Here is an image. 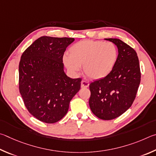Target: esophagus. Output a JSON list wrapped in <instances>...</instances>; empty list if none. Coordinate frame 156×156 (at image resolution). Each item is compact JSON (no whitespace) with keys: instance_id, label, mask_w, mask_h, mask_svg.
Masks as SVG:
<instances>
[{"instance_id":"obj_1","label":"esophagus","mask_w":156,"mask_h":156,"mask_svg":"<svg viewBox=\"0 0 156 156\" xmlns=\"http://www.w3.org/2000/svg\"><path fill=\"white\" fill-rule=\"evenodd\" d=\"M81 86L82 88H88L89 86V83L87 82L86 81H82L81 83Z\"/></svg>"}]
</instances>
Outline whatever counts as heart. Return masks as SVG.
I'll list each match as a JSON object with an SVG mask.
<instances>
[{"label": "heart", "mask_w": 156, "mask_h": 156, "mask_svg": "<svg viewBox=\"0 0 156 156\" xmlns=\"http://www.w3.org/2000/svg\"><path fill=\"white\" fill-rule=\"evenodd\" d=\"M118 59V51L112 42L86 40L69 48V55L63 57L64 65L73 73H77L83 66L86 75L92 80H101L112 70Z\"/></svg>", "instance_id": "heart-1"}]
</instances>
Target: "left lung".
<instances>
[{"label":"left lung","instance_id":"left-lung-1","mask_svg":"<svg viewBox=\"0 0 156 156\" xmlns=\"http://www.w3.org/2000/svg\"><path fill=\"white\" fill-rule=\"evenodd\" d=\"M118 48V59L106 77L90 84V108L95 116L112 120L125 112L134 101L140 83V70L133 48L116 38L105 39Z\"/></svg>","mask_w":156,"mask_h":156}]
</instances>
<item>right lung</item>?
<instances>
[{
    "mask_svg": "<svg viewBox=\"0 0 156 156\" xmlns=\"http://www.w3.org/2000/svg\"><path fill=\"white\" fill-rule=\"evenodd\" d=\"M75 39L42 36L24 51L19 64V90L29 113L39 121L54 123L68 112L81 88V78L68 77L63 55Z\"/></svg>",
    "mask_w": 156,
    "mask_h": 156,
    "instance_id": "1",
    "label": "right lung"
}]
</instances>
